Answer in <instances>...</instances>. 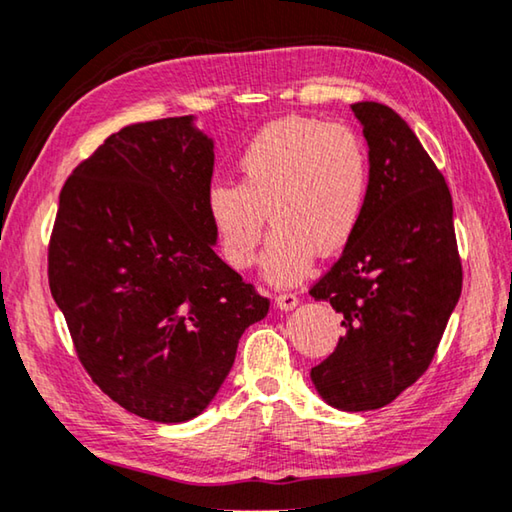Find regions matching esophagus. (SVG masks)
I'll use <instances>...</instances> for the list:
<instances>
[{
	"instance_id": "34e87169",
	"label": "esophagus",
	"mask_w": 512,
	"mask_h": 512,
	"mask_svg": "<svg viewBox=\"0 0 512 512\" xmlns=\"http://www.w3.org/2000/svg\"><path fill=\"white\" fill-rule=\"evenodd\" d=\"M274 304L276 308H281V311H292V308L299 304V297L295 292H281V295H276Z\"/></svg>"
}]
</instances>
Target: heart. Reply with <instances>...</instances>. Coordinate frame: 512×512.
Wrapping results in <instances>:
<instances>
[{
    "label": "heart",
    "mask_w": 512,
    "mask_h": 512,
    "mask_svg": "<svg viewBox=\"0 0 512 512\" xmlns=\"http://www.w3.org/2000/svg\"><path fill=\"white\" fill-rule=\"evenodd\" d=\"M238 183H213L206 197L226 263L247 270L265 236L263 274L292 286L313 258L335 254L363 220L370 190V149L347 122L286 117L267 124L236 161Z\"/></svg>",
    "instance_id": "heart-1"
}]
</instances>
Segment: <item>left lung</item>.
Segmentation results:
<instances>
[{
	"label": "left lung",
	"instance_id": "left-lung-1",
	"mask_svg": "<svg viewBox=\"0 0 512 512\" xmlns=\"http://www.w3.org/2000/svg\"><path fill=\"white\" fill-rule=\"evenodd\" d=\"M351 111L370 145L363 220L308 290L342 315L345 335L311 379L333 408L376 410L429 370L463 290L454 204L442 172L392 108Z\"/></svg>",
	"mask_w": 512,
	"mask_h": 512
}]
</instances>
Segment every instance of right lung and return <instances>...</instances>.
I'll return each instance as SVG.
<instances>
[{
    "label": "right lung",
    "instance_id": "obj_1",
    "mask_svg": "<svg viewBox=\"0 0 512 512\" xmlns=\"http://www.w3.org/2000/svg\"><path fill=\"white\" fill-rule=\"evenodd\" d=\"M213 140L192 117L108 136L67 177L49 290L83 370L129 413L177 424L211 404L270 299L215 254Z\"/></svg>",
    "mask_w": 512,
    "mask_h": 512
}]
</instances>
